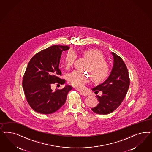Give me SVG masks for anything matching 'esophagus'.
I'll return each mask as SVG.
<instances>
[{
    "label": "esophagus",
    "mask_w": 152,
    "mask_h": 152,
    "mask_svg": "<svg viewBox=\"0 0 152 152\" xmlns=\"http://www.w3.org/2000/svg\"><path fill=\"white\" fill-rule=\"evenodd\" d=\"M80 94H82L83 96H88L89 95V94H88L87 92H83V91H80Z\"/></svg>",
    "instance_id": "esophagus-1"
}]
</instances>
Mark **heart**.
Segmentation results:
<instances>
[{
    "instance_id": "obj_1",
    "label": "heart",
    "mask_w": 152,
    "mask_h": 152,
    "mask_svg": "<svg viewBox=\"0 0 152 152\" xmlns=\"http://www.w3.org/2000/svg\"><path fill=\"white\" fill-rule=\"evenodd\" d=\"M83 55L89 61L85 69L91 73L94 82H101L107 78L110 73V68L100 51L94 49L87 50L84 51ZM76 58V53L72 50L69 51L64 59L65 68H70ZM89 73H83L79 71H74L68 76V80L75 88L82 89L89 82Z\"/></svg>"
}]
</instances>
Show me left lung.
I'll return each instance as SVG.
<instances>
[{
    "label": "left lung",
    "mask_w": 152,
    "mask_h": 152,
    "mask_svg": "<svg viewBox=\"0 0 152 152\" xmlns=\"http://www.w3.org/2000/svg\"><path fill=\"white\" fill-rule=\"evenodd\" d=\"M113 56V66L107 79L92 89L101 96H96L98 104L92 108L94 113L107 115L113 113L122 103L127 94L130 85V78L127 67L123 59L117 54L111 53Z\"/></svg>",
    "instance_id": "1"
}]
</instances>
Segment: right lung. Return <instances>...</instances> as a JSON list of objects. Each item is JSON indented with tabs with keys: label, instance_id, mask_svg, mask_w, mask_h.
<instances>
[{
	"label": "right lung",
	"instance_id": "obj_1",
	"mask_svg": "<svg viewBox=\"0 0 152 152\" xmlns=\"http://www.w3.org/2000/svg\"><path fill=\"white\" fill-rule=\"evenodd\" d=\"M69 49L68 46L53 45L35 54L30 60L23 77L22 86L27 102L36 112L50 114L65 102L72 87L66 86L53 92L51 86L65 82L60 78L59 63L62 52Z\"/></svg>",
	"mask_w": 152,
	"mask_h": 152
}]
</instances>
